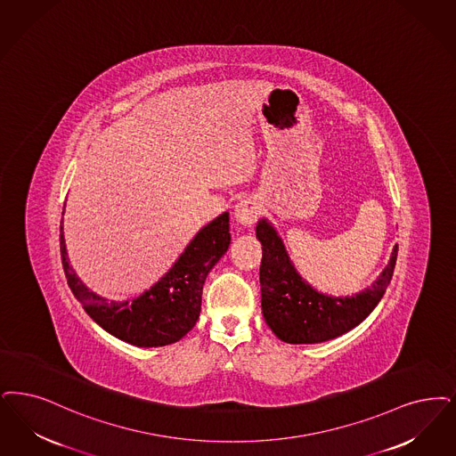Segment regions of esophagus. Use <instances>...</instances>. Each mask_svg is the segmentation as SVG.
<instances>
[{"label":"esophagus","mask_w":456,"mask_h":456,"mask_svg":"<svg viewBox=\"0 0 456 456\" xmlns=\"http://www.w3.org/2000/svg\"><path fill=\"white\" fill-rule=\"evenodd\" d=\"M257 214H259V208H257L256 201L251 199L239 201L234 208V217L242 225H253L257 219Z\"/></svg>","instance_id":"obj_1"}]
</instances>
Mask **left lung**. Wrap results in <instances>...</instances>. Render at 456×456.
Instances as JSON below:
<instances>
[{
    "label": "left lung",
    "mask_w": 456,
    "mask_h": 456,
    "mask_svg": "<svg viewBox=\"0 0 456 456\" xmlns=\"http://www.w3.org/2000/svg\"><path fill=\"white\" fill-rule=\"evenodd\" d=\"M256 237L263 246L259 266L263 317L276 338L290 345L324 343L362 324L382 300L399 251L395 244L388 265L370 289L351 297H330L317 292L298 274L268 220L257 222Z\"/></svg>",
    "instance_id": "8db88e82"
}]
</instances>
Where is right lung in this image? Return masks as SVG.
Wrapping results in <instances>:
<instances>
[{
  "label": "right lung",
  "mask_w": 456,
  "mask_h": 456,
  "mask_svg": "<svg viewBox=\"0 0 456 456\" xmlns=\"http://www.w3.org/2000/svg\"><path fill=\"white\" fill-rule=\"evenodd\" d=\"M59 240L68 285L100 328L134 346H166L180 341L199 321L205 278L231 244L229 212L200 229L171 270L151 290L126 302L107 300L77 278L66 251L62 220Z\"/></svg>",
  "instance_id": "1"
}]
</instances>
